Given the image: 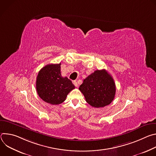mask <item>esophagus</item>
<instances>
[{"label":"esophagus","instance_id":"esophagus-1","mask_svg":"<svg viewBox=\"0 0 156 156\" xmlns=\"http://www.w3.org/2000/svg\"><path fill=\"white\" fill-rule=\"evenodd\" d=\"M73 84H74L76 87H78V83H77L76 81H73Z\"/></svg>","mask_w":156,"mask_h":156}]
</instances>
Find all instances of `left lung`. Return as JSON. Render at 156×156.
I'll return each instance as SVG.
<instances>
[{
    "mask_svg": "<svg viewBox=\"0 0 156 156\" xmlns=\"http://www.w3.org/2000/svg\"><path fill=\"white\" fill-rule=\"evenodd\" d=\"M79 90L89 104L99 108L108 105L112 102L116 87L113 78L103 69L96 70L86 78Z\"/></svg>",
    "mask_w": 156,
    "mask_h": 156,
    "instance_id": "left-lung-1",
    "label": "left lung"
}]
</instances>
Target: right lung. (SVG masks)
Returning a JSON list of instances; mask_svg holds the SVG:
<instances>
[{
  "label": "right lung",
  "mask_w": 156,
  "mask_h": 156,
  "mask_svg": "<svg viewBox=\"0 0 156 156\" xmlns=\"http://www.w3.org/2000/svg\"><path fill=\"white\" fill-rule=\"evenodd\" d=\"M60 65L48 64L39 72L36 87L39 96L46 102L58 105L65 101L75 86L67 77H63Z\"/></svg>",
  "instance_id": "add662e5"
}]
</instances>
